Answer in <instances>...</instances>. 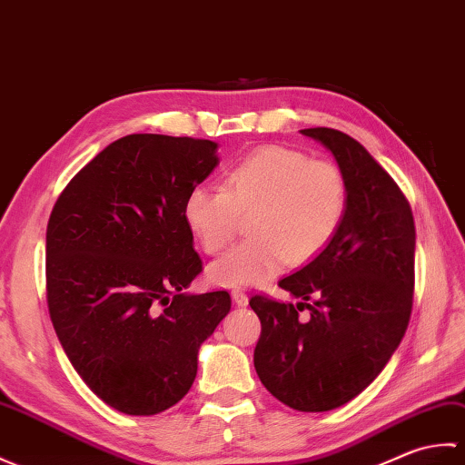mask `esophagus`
Segmentation results:
<instances>
[{"label":"esophagus","mask_w":465,"mask_h":465,"mask_svg":"<svg viewBox=\"0 0 465 465\" xmlns=\"http://www.w3.org/2000/svg\"><path fill=\"white\" fill-rule=\"evenodd\" d=\"M231 296H232V302L236 306H246V304H249V296H246L242 291H232Z\"/></svg>","instance_id":"34e87169"}]
</instances>
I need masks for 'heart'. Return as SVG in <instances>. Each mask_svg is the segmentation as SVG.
<instances>
[{"mask_svg": "<svg viewBox=\"0 0 465 465\" xmlns=\"http://www.w3.org/2000/svg\"><path fill=\"white\" fill-rule=\"evenodd\" d=\"M348 183L330 161L301 151L264 147L226 171L223 187L194 184L183 204L189 231L206 254L223 252L249 216L251 239L209 266V281L223 288H254L291 261L301 264L322 252L344 223Z\"/></svg>", "mask_w": 465, "mask_h": 465, "instance_id": "heart-1", "label": "heart"}]
</instances>
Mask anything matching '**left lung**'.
<instances>
[{"instance_id": "8db88e82", "label": "left lung", "mask_w": 465, "mask_h": 465, "mask_svg": "<svg viewBox=\"0 0 465 465\" xmlns=\"http://www.w3.org/2000/svg\"><path fill=\"white\" fill-rule=\"evenodd\" d=\"M301 133L332 153L348 183V209L332 242L278 282L302 302L251 298L262 324L254 368L288 408L328 411L372 384L406 334L416 226L394 179L356 139L326 127ZM301 305L308 321L297 320Z\"/></svg>"}]
</instances>
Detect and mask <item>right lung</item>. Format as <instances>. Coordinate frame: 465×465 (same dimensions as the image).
<instances>
[{
    "label": "right lung",
    "mask_w": 465,
    "mask_h": 465,
    "mask_svg": "<svg viewBox=\"0 0 465 465\" xmlns=\"http://www.w3.org/2000/svg\"><path fill=\"white\" fill-rule=\"evenodd\" d=\"M214 141L135 133L81 169L47 224V306L81 380L129 416L177 404L199 348L231 311L226 291L191 294L203 271L183 216L219 164Z\"/></svg>",
    "instance_id": "add662e5"
}]
</instances>
